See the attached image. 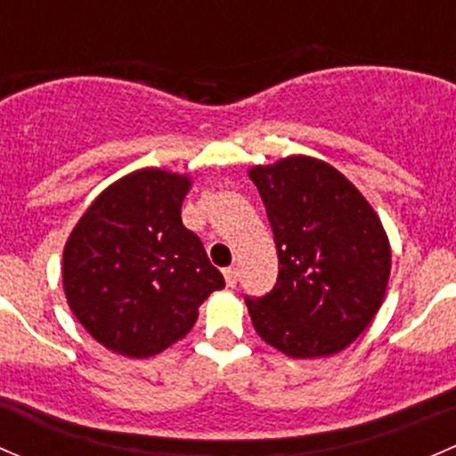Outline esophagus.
Returning <instances> with one entry per match:
<instances>
[{
	"label": "esophagus",
	"mask_w": 456,
	"mask_h": 456,
	"mask_svg": "<svg viewBox=\"0 0 456 456\" xmlns=\"http://www.w3.org/2000/svg\"><path fill=\"white\" fill-rule=\"evenodd\" d=\"M224 275V282H227V287H236L238 282V269L236 266H227V269L223 271Z\"/></svg>",
	"instance_id": "34e87169"
}]
</instances>
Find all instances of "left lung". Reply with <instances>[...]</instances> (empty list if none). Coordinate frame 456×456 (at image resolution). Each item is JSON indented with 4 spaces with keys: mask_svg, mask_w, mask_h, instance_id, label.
<instances>
[{
    "mask_svg": "<svg viewBox=\"0 0 456 456\" xmlns=\"http://www.w3.org/2000/svg\"><path fill=\"white\" fill-rule=\"evenodd\" d=\"M249 178L280 260L273 291L247 297L256 333L293 360L344 351L388 287L390 242L379 216L342 172L314 156L254 165Z\"/></svg>",
    "mask_w": 456,
    "mask_h": 456,
    "instance_id": "left-lung-1",
    "label": "left lung"
}]
</instances>
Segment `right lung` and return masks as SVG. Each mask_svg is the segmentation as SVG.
<instances>
[{"instance_id":"1","label":"right lung","mask_w":456,"mask_h":456,"mask_svg":"<svg viewBox=\"0 0 456 456\" xmlns=\"http://www.w3.org/2000/svg\"><path fill=\"white\" fill-rule=\"evenodd\" d=\"M187 174L142 167L105 187L63 247V293L81 326L118 355L151 357L185 338L224 287L183 224Z\"/></svg>"}]
</instances>
